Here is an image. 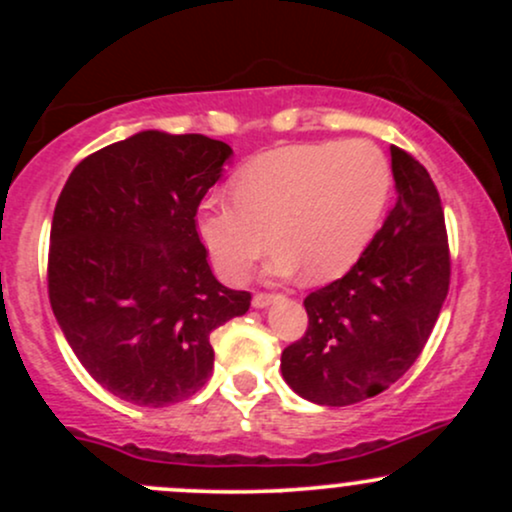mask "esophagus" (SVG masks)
<instances>
[{
    "label": "esophagus",
    "instance_id": "esophagus-1",
    "mask_svg": "<svg viewBox=\"0 0 512 512\" xmlns=\"http://www.w3.org/2000/svg\"><path fill=\"white\" fill-rule=\"evenodd\" d=\"M274 293H264V291H257L255 296H252V305H255V308H267L269 303L274 301Z\"/></svg>",
    "mask_w": 512,
    "mask_h": 512
}]
</instances>
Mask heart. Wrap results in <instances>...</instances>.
Segmentation results:
<instances>
[{"label":"heart","instance_id":"heart-1","mask_svg":"<svg viewBox=\"0 0 512 512\" xmlns=\"http://www.w3.org/2000/svg\"><path fill=\"white\" fill-rule=\"evenodd\" d=\"M392 166L370 139L293 144L252 158L231 180L233 202L209 199L197 233L216 272L240 281L269 248V274L330 281L349 272L378 231Z\"/></svg>","mask_w":512,"mask_h":512}]
</instances>
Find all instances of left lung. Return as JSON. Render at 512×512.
<instances>
[{
  "label": "left lung",
  "instance_id": "left-lung-1",
  "mask_svg": "<svg viewBox=\"0 0 512 512\" xmlns=\"http://www.w3.org/2000/svg\"><path fill=\"white\" fill-rule=\"evenodd\" d=\"M397 202L342 279L305 296L308 330L281 354L293 392L325 407L380 395L419 358L450 289V248L428 170L390 146Z\"/></svg>",
  "mask_w": 512,
  "mask_h": 512
}]
</instances>
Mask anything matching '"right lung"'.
Returning <instances> with one entry per match:
<instances>
[{
    "instance_id": "add662e5",
    "label": "right lung",
    "mask_w": 512,
    "mask_h": 512,
    "mask_svg": "<svg viewBox=\"0 0 512 512\" xmlns=\"http://www.w3.org/2000/svg\"><path fill=\"white\" fill-rule=\"evenodd\" d=\"M231 146L204 134H134L86 156L57 199L48 293L98 385L139 407L187 399L209 380V334L250 308L219 284L197 209Z\"/></svg>"
}]
</instances>
